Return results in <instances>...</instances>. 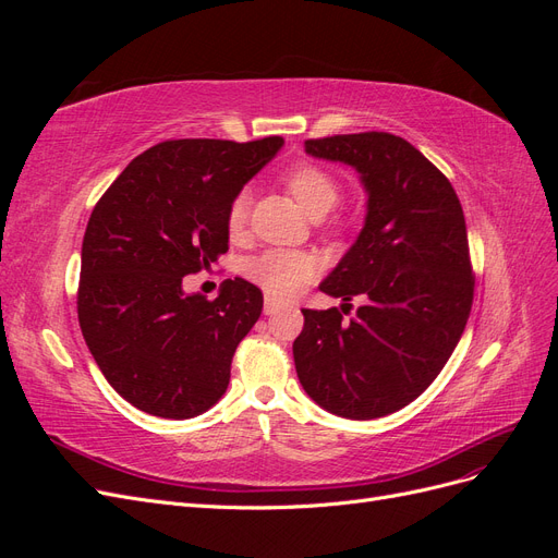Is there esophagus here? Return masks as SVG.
<instances>
[{
  "label": "esophagus",
  "mask_w": 558,
  "mask_h": 558,
  "mask_svg": "<svg viewBox=\"0 0 558 558\" xmlns=\"http://www.w3.org/2000/svg\"><path fill=\"white\" fill-rule=\"evenodd\" d=\"M277 310H279V302L275 300V298H265V305H263V312L269 316V314H277Z\"/></svg>",
  "instance_id": "34e87169"
}]
</instances>
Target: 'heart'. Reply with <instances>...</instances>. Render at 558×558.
Here are the masks:
<instances>
[{
  "label": "heart",
  "mask_w": 558,
  "mask_h": 558,
  "mask_svg": "<svg viewBox=\"0 0 558 558\" xmlns=\"http://www.w3.org/2000/svg\"><path fill=\"white\" fill-rule=\"evenodd\" d=\"M286 189L298 199V205L312 218H324L340 199V181L326 167L314 162H298L283 174ZM248 191H240L226 209V230L232 240H240L248 223ZM316 263L302 251L267 248L251 256L242 265V275L256 283L267 295L291 298L300 293L314 277Z\"/></svg>",
  "instance_id": "1"
}]
</instances>
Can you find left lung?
<instances>
[{"mask_svg":"<svg viewBox=\"0 0 558 558\" xmlns=\"http://www.w3.org/2000/svg\"><path fill=\"white\" fill-rule=\"evenodd\" d=\"M305 150L356 167L367 216L356 244L320 283L344 300L342 312L302 310L298 379L337 416L379 418L426 391L465 330L475 295L465 216L449 179L396 134H335L307 140ZM356 294L366 305L344 322Z\"/></svg>","mask_w":558,"mask_h":558,"instance_id":"1","label":"left lung"}]
</instances>
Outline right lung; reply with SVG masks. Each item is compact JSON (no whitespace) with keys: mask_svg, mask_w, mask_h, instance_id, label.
Wrapping results in <instances>:
<instances>
[{"mask_svg":"<svg viewBox=\"0 0 558 558\" xmlns=\"http://www.w3.org/2000/svg\"><path fill=\"white\" fill-rule=\"evenodd\" d=\"M281 144L167 140L134 158L95 205L81 248L78 324L107 381L137 410L191 418L226 393L263 293L238 277L207 300L183 293V277L228 251L230 199Z\"/></svg>","mask_w":558,"mask_h":558,"instance_id":"obj_1","label":"right lung"}]
</instances>
